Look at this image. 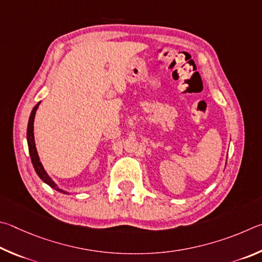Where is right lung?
Segmentation results:
<instances>
[{
	"label": "right lung",
	"instance_id": "add662e5",
	"mask_svg": "<svg viewBox=\"0 0 262 262\" xmlns=\"http://www.w3.org/2000/svg\"><path fill=\"white\" fill-rule=\"evenodd\" d=\"M40 102L36 103L34 105V108L32 109L31 115H30V118H29V124H27V132H26V138H27V145H29V152H30V157H31V161L32 164H33V168L36 172V175H38L41 181L46 184L49 185L52 189L56 190L58 192H61V193L64 194H72V192H68V191H64L62 190L61 187H58V185L55 183L50 176L47 173V171L45 170V168L42 166V163L40 162V158L38 155V150H36L35 147V140H34V117H35V113L36 110H38ZM76 193V192H75Z\"/></svg>",
	"mask_w": 262,
	"mask_h": 262
}]
</instances>
